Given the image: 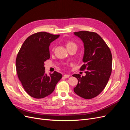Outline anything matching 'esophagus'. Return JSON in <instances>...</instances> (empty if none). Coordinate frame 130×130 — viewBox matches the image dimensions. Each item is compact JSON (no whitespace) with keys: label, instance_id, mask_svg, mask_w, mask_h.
<instances>
[{"label":"esophagus","instance_id":"1","mask_svg":"<svg viewBox=\"0 0 130 130\" xmlns=\"http://www.w3.org/2000/svg\"><path fill=\"white\" fill-rule=\"evenodd\" d=\"M69 75H68V74H65V75H63V77H64V78H68V77H69Z\"/></svg>","mask_w":130,"mask_h":130}]
</instances>
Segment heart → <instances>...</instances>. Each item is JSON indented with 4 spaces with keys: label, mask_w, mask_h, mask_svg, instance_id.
Returning <instances> with one entry per match:
<instances>
[{
    "label": "heart",
    "mask_w": 130,
    "mask_h": 130,
    "mask_svg": "<svg viewBox=\"0 0 130 130\" xmlns=\"http://www.w3.org/2000/svg\"><path fill=\"white\" fill-rule=\"evenodd\" d=\"M66 46L68 50L72 49V48H75L77 49V45L75 42L72 40H67L66 42Z\"/></svg>",
    "instance_id": "heart-1"
}]
</instances>
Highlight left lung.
Returning <instances> with one entry per match:
<instances>
[{
  "label": "left lung",
  "mask_w": 130,
  "mask_h": 130,
  "mask_svg": "<svg viewBox=\"0 0 130 130\" xmlns=\"http://www.w3.org/2000/svg\"><path fill=\"white\" fill-rule=\"evenodd\" d=\"M83 41L84 64L80 70H85V76L74 74L78 84L74 88L77 95L86 99L95 98L107 85L112 73L111 52L104 40L97 33L88 31L74 32Z\"/></svg>",
  "instance_id": "8db88e82"
}]
</instances>
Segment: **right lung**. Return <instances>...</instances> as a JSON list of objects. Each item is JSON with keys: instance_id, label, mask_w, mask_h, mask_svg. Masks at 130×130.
<instances>
[{"instance_id": "add662e5", "label": "right lung", "mask_w": 130, "mask_h": 130, "mask_svg": "<svg viewBox=\"0 0 130 130\" xmlns=\"http://www.w3.org/2000/svg\"><path fill=\"white\" fill-rule=\"evenodd\" d=\"M60 35L39 32L30 35L17 54L15 64L19 80L31 97L42 99L52 94L62 74L55 71L48 76L44 62L50 58L49 45Z\"/></svg>"}]
</instances>
